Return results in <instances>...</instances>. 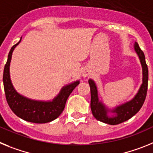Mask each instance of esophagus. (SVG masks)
Listing matches in <instances>:
<instances>
[{"instance_id":"1","label":"esophagus","mask_w":153,"mask_h":153,"mask_svg":"<svg viewBox=\"0 0 153 153\" xmlns=\"http://www.w3.org/2000/svg\"><path fill=\"white\" fill-rule=\"evenodd\" d=\"M82 76L84 77V78H85V77H87L88 75H89V71H88V69H86V68L82 69Z\"/></svg>"}]
</instances>
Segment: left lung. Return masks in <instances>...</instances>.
<instances>
[{
  "mask_svg": "<svg viewBox=\"0 0 153 153\" xmlns=\"http://www.w3.org/2000/svg\"><path fill=\"white\" fill-rule=\"evenodd\" d=\"M134 48H135V52L137 53L142 67H143V84L141 85L138 93L132 100L126 102L125 104L117 106L115 109L111 110V112L115 113V116L111 118L108 117V112L109 110L106 108L102 102L99 101L97 87L95 82L91 79L88 80L90 90H91V112L97 120L109 125L120 124L125 121L128 120L130 118H132L142 108L146 97L147 89H148L149 71L144 53L141 50L139 45L136 42L134 45Z\"/></svg>",
  "mask_w": 153,
  "mask_h": 153,
  "instance_id": "left-lung-1",
  "label": "left lung"
}]
</instances>
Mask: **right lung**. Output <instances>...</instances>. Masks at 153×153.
Masks as SVG:
<instances>
[{
    "label": "right lung",
    "mask_w": 153,
    "mask_h": 153,
    "mask_svg": "<svg viewBox=\"0 0 153 153\" xmlns=\"http://www.w3.org/2000/svg\"><path fill=\"white\" fill-rule=\"evenodd\" d=\"M21 40L10 49L4 69L3 82L7 102L13 112L24 120L34 123H49L57 119L62 114L68 98L79 84V81L62 88L59 94L51 102L31 100L18 94L10 81V63L13 51L21 42Z\"/></svg>",
    "instance_id": "add662e5"
}]
</instances>
